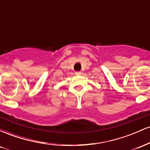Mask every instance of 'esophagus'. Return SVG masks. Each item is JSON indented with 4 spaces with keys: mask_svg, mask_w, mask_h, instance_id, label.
Segmentation results:
<instances>
[{
    "mask_svg": "<svg viewBox=\"0 0 150 150\" xmlns=\"http://www.w3.org/2000/svg\"><path fill=\"white\" fill-rule=\"evenodd\" d=\"M75 75H82V72H80V71H76L75 72Z\"/></svg>",
    "mask_w": 150,
    "mask_h": 150,
    "instance_id": "34e87169",
    "label": "esophagus"
}]
</instances>
